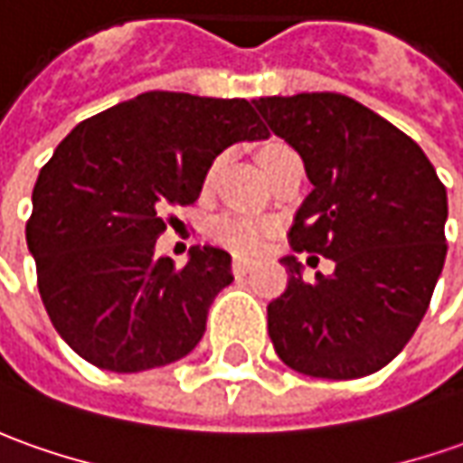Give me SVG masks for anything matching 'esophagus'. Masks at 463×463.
Listing matches in <instances>:
<instances>
[{"mask_svg":"<svg viewBox=\"0 0 463 463\" xmlns=\"http://www.w3.org/2000/svg\"><path fill=\"white\" fill-rule=\"evenodd\" d=\"M250 269H253V260H248V258H232V273L235 276H245Z\"/></svg>","mask_w":463,"mask_h":463,"instance_id":"34e87169","label":"esophagus"}]
</instances>
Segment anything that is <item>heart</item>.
I'll list each match as a JSON object with an SVG mask.
<instances>
[{
    "label": "heart",
    "instance_id": "obj_1",
    "mask_svg": "<svg viewBox=\"0 0 463 463\" xmlns=\"http://www.w3.org/2000/svg\"><path fill=\"white\" fill-rule=\"evenodd\" d=\"M286 149L281 141H271L260 149V156H269L273 152ZM273 235V225L269 220L250 215V213H222L210 222V238L222 248H228L238 256H258Z\"/></svg>",
    "mask_w": 463,
    "mask_h": 463
}]
</instances>
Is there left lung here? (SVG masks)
Masks as SVG:
<instances>
[{"label": "left lung", "mask_w": 463, "mask_h": 463, "mask_svg": "<svg viewBox=\"0 0 463 463\" xmlns=\"http://www.w3.org/2000/svg\"><path fill=\"white\" fill-rule=\"evenodd\" d=\"M253 106L301 154L314 184L288 243L335 260L332 276L304 281L297 258H281L288 284L269 304L273 350L304 375H373L429 309L446 258V187L416 141L342 93Z\"/></svg>", "instance_id": "8db88e82"}]
</instances>
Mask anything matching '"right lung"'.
I'll return each instance as SVG.
<instances>
[{
	"instance_id": "obj_1",
	"label": "right lung",
	"mask_w": 463,
	"mask_h": 463,
	"mask_svg": "<svg viewBox=\"0 0 463 463\" xmlns=\"http://www.w3.org/2000/svg\"><path fill=\"white\" fill-rule=\"evenodd\" d=\"M245 99L149 90L90 116L40 169L27 248L47 317L71 350L111 373L190 354L213 298L232 281L222 248L187 266L154 256L172 210L192 205L215 156L266 139Z\"/></svg>"
}]
</instances>
